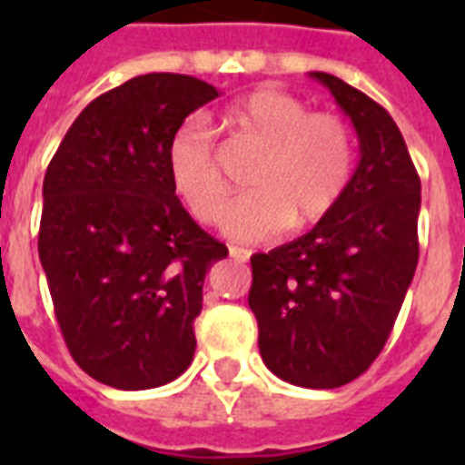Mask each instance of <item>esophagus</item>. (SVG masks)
Listing matches in <instances>:
<instances>
[{"label": "esophagus", "mask_w": 465, "mask_h": 465, "mask_svg": "<svg viewBox=\"0 0 465 465\" xmlns=\"http://www.w3.org/2000/svg\"><path fill=\"white\" fill-rule=\"evenodd\" d=\"M229 255H232L233 261H239V262H246L248 258H251V251L243 246H229Z\"/></svg>", "instance_id": "obj_1"}]
</instances>
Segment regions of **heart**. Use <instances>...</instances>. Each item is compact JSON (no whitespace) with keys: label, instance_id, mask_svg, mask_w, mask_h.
<instances>
[{"label":"heart","instance_id":"1","mask_svg":"<svg viewBox=\"0 0 465 465\" xmlns=\"http://www.w3.org/2000/svg\"><path fill=\"white\" fill-rule=\"evenodd\" d=\"M224 120L248 140L265 147L251 173L248 195L224 217V232L236 241H268L297 219L311 224L325 217L345 195L354 171V142L345 120L311 113L304 101L284 91L258 89L233 101ZM168 173L175 193L204 224H214L229 197L212 130L200 118L178 127L168 147Z\"/></svg>","mask_w":465,"mask_h":465}]
</instances>
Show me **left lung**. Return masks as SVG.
I'll return each instance as SVG.
<instances>
[{"mask_svg": "<svg viewBox=\"0 0 465 465\" xmlns=\"http://www.w3.org/2000/svg\"><path fill=\"white\" fill-rule=\"evenodd\" d=\"M352 123L345 195L304 236L251 258L265 367L304 389L345 386L379 357L418 268L420 175L398 125L342 79L309 72Z\"/></svg>", "mask_w": 465, "mask_h": 465, "instance_id": "1", "label": "left lung"}]
</instances>
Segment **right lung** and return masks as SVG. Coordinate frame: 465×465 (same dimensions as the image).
<instances>
[{"mask_svg":"<svg viewBox=\"0 0 465 465\" xmlns=\"http://www.w3.org/2000/svg\"><path fill=\"white\" fill-rule=\"evenodd\" d=\"M219 91L188 74L134 76L91 101L43 181L38 255L74 361L123 391L173 381L195 354L204 275L226 258L175 195L168 147Z\"/></svg>","mask_w":465,"mask_h":465,"instance_id":"add662e5","label":"right lung"}]
</instances>
